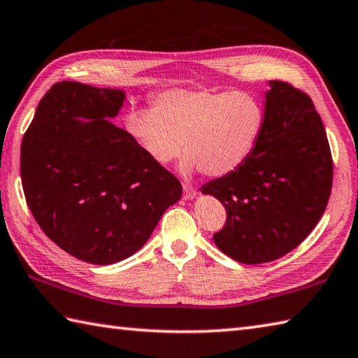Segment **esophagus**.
Segmentation results:
<instances>
[{
  "label": "esophagus",
  "mask_w": 358,
  "mask_h": 358,
  "mask_svg": "<svg viewBox=\"0 0 358 358\" xmlns=\"http://www.w3.org/2000/svg\"><path fill=\"white\" fill-rule=\"evenodd\" d=\"M197 196V189L196 187H192L189 185H183V197L186 200H192L194 197Z\"/></svg>",
  "instance_id": "1"
}]
</instances>
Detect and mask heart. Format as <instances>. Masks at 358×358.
<instances>
[{"mask_svg": "<svg viewBox=\"0 0 358 358\" xmlns=\"http://www.w3.org/2000/svg\"><path fill=\"white\" fill-rule=\"evenodd\" d=\"M264 109L255 96L236 90L169 89L152 109L133 108L128 134L153 161L167 164L185 147V171L222 177L243 164L263 133Z\"/></svg>", "mask_w": 358, "mask_h": 358, "instance_id": "heart-1", "label": "heart"}]
</instances>
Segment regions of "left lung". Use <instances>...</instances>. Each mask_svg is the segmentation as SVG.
<instances>
[{"label":"left lung","mask_w":358,"mask_h":358,"mask_svg":"<svg viewBox=\"0 0 358 358\" xmlns=\"http://www.w3.org/2000/svg\"><path fill=\"white\" fill-rule=\"evenodd\" d=\"M269 84L252 155L201 186L227 211L214 243L244 264L274 262L296 249L320 222L332 191V153L313 100L287 81Z\"/></svg>","instance_id":"left-lung-1"}]
</instances>
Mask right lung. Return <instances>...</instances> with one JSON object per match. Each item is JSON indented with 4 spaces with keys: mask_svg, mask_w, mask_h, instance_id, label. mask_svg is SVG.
I'll return each mask as SVG.
<instances>
[{
    "mask_svg": "<svg viewBox=\"0 0 358 358\" xmlns=\"http://www.w3.org/2000/svg\"><path fill=\"white\" fill-rule=\"evenodd\" d=\"M123 100L119 89L56 83L22 141V186L36 222L62 250L92 264L131 257L181 197L178 178L106 120Z\"/></svg>",
    "mask_w": 358,
    "mask_h": 358,
    "instance_id": "right-lung-1",
    "label": "right lung"
}]
</instances>
